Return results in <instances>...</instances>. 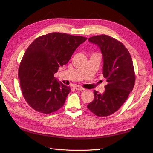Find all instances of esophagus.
<instances>
[{
  "instance_id": "1",
  "label": "esophagus",
  "mask_w": 153,
  "mask_h": 153,
  "mask_svg": "<svg viewBox=\"0 0 153 153\" xmlns=\"http://www.w3.org/2000/svg\"><path fill=\"white\" fill-rule=\"evenodd\" d=\"M73 88L75 89L76 90H79V91H83V90H84V89H85L84 88L81 87V86H80V85H74Z\"/></svg>"
}]
</instances>
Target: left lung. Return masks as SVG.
I'll return each instance as SVG.
<instances>
[{"label": "left lung", "mask_w": 153, "mask_h": 153, "mask_svg": "<svg viewBox=\"0 0 153 153\" xmlns=\"http://www.w3.org/2000/svg\"><path fill=\"white\" fill-rule=\"evenodd\" d=\"M88 40L101 51L102 74L108 84L102 94L94 90V99L87 107L97 116H108L120 108L132 91L136 80L132 59L124 45L109 36H95Z\"/></svg>", "instance_id": "left-lung-1"}]
</instances>
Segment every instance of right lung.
Instances as JSON below:
<instances>
[{
    "label": "right lung",
    "mask_w": 153,
    "mask_h": 153,
    "mask_svg": "<svg viewBox=\"0 0 153 153\" xmlns=\"http://www.w3.org/2000/svg\"><path fill=\"white\" fill-rule=\"evenodd\" d=\"M86 39L53 32L38 37L30 45L21 59L18 76L23 97L33 110L48 114L64 105L71 88L58 82L54 74Z\"/></svg>",
    "instance_id": "right-lung-1"
}]
</instances>
